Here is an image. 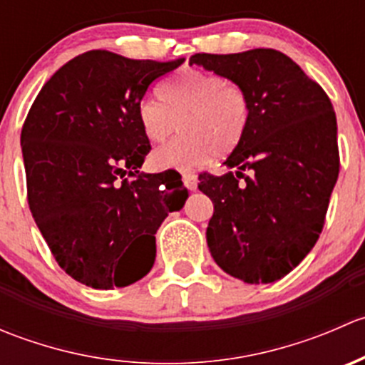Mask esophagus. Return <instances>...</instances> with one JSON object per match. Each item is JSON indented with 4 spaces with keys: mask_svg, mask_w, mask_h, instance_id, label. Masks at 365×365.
Wrapping results in <instances>:
<instances>
[{
    "mask_svg": "<svg viewBox=\"0 0 365 365\" xmlns=\"http://www.w3.org/2000/svg\"><path fill=\"white\" fill-rule=\"evenodd\" d=\"M182 180H183V185H185L189 190H196L197 189V176H196V173L183 171L182 173Z\"/></svg>",
    "mask_w": 365,
    "mask_h": 365,
    "instance_id": "esophagus-1",
    "label": "esophagus"
}]
</instances>
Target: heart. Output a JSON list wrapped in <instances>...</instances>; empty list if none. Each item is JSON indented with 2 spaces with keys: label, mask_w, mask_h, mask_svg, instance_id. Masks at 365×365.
Here are the masks:
<instances>
[{
  "label": "heart",
  "mask_w": 365,
  "mask_h": 365,
  "mask_svg": "<svg viewBox=\"0 0 365 365\" xmlns=\"http://www.w3.org/2000/svg\"><path fill=\"white\" fill-rule=\"evenodd\" d=\"M159 101L139 102L138 125L150 143H162L180 123L178 138L150 157L155 169H190L215 153L233 152L244 138L251 116L249 97L222 76L183 70L159 88Z\"/></svg>",
  "instance_id": "1"
}]
</instances>
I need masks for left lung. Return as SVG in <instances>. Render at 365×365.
<instances>
[{
	"mask_svg": "<svg viewBox=\"0 0 365 365\" xmlns=\"http://www.w3.org/2000/svg\"><path fill=\"white\" fill-rule=\"evenodd\" d=\"M189 65L247 93L251 116L222 176L200 175L212 200L206 242L226 274L268 284L314 247L339 175L332 102L292 58L275 49L194 54Z\"/></svg>",
	"mask_w": 365,
	"mask_h": 365,
	"instance_id": "1",
	"label": "left lung"
}]
</instances>
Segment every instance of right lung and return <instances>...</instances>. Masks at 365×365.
<instances>
[{
	"instance_id": "right-lung-1",
	"label": "right lung",
	"mask_w": 365,
	"mask_h": 365,
	"mask_svg": "<svg viewBox=\"0 0 365 365\" xmlns=\"http://www.w3.org/2000/svg\"><path fill=\"white\" fill-rule=\"evenodd\" d=\"M183 60L88 51L40 90L21 132L28 203L58 264L95 289L123 288L155 263V233L189 197L176 175H139L152 150L138 125L150 84Z\"/></svg>"
}]
</instances>
